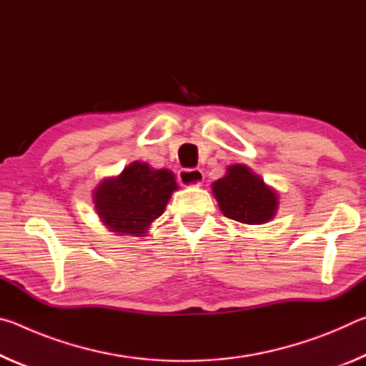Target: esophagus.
<instances>
[{
    "mask_svg": "<svg viewBox=\"0 0 366 366\" xmlns=\"http://www.w3.org/2000/svg\"><path fill=\"white\" fill-rule=\"evenodd\" d=\"M179 182H181L184 187H195V185H200L203 181V172L200 169L190 168V169H181L179 171Z\"/></svg>",
    "mask_w": 366,
    "mask_h": 366,
    "instance_id": "obj_1",
    "label": "esophagus"
}]
</instances>
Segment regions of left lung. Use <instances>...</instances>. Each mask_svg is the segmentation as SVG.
<instances>
[{
	"mask_svg": "<svg viewBox=\"0 0 366 366\" xmlns=\"http://www.w3.org/2000/svg\"><path fill=\"white\" fill-rule=\"evenodd\" d=\"M222 214L244 224H263L274 218L277 194L244 164H232L212 185Z\"/></svg>",
	"mask_w": 366,
	"mask_h": 366,
	"instance_id": "left-lung-1",
	"label": "left lung"
}]
</instances>
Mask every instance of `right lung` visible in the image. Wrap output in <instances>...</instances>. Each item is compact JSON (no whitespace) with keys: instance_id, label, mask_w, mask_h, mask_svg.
<instances>
[{"instance_id":"1","label":"right lung","mask_w":366,"mask_h":366,"mask_svg":"<svg viewBox=\"0 0 366 366\" xmlns=\"http://www.w3.org/2000/svg\"><path fill=\"white\" fill-rule=\"evenodd\" d=\"M177 189L176 177L168 169H153L134 161L117 177H109L94 192L95 209L111 232L144 235L168 205Z\"/></svg>"}]
</instances>
